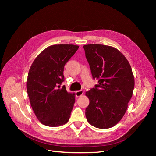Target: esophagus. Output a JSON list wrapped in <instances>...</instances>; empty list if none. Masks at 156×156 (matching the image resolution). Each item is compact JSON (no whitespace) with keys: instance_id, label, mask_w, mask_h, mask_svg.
I'll list each match as a JSON object with an SVG mask.
<instances>
[{"instance_id":"1","label":"esophagus","mask_w":156,"mask_h":156,"mask_svg":"<svg viewBox=\"0 0 156 156\" xmlns=\"http://www.w3.org/2000/svg\"><path fill=\"white\" fill-rule=\"evenodd\" d=\"M83 93H84V92H83V90H78L77 92H75V96L80 97L83 95Z\"/></svg>"}]
</instances>
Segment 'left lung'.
Masks as SVG:
<instances>
[{
  "mask_svg": "<svg viewBox=\"0 0 156 156\" xmlns=\"http://www.w3.org/2000/svg\"><path fill=\"white\" fill-rule=\"evenodd\" d=\"M83 48L92 78L98 79V84L86 92L90 100L87 119L98 128H110L124 116L133 94L135 80L131 66L112 47L89 44Z\"/></svg>",
  "mask_w": 156,
  "mask_h": 156,
  "instance_id": "8db88e82",
  "label": "left lung"
}]
</instances>
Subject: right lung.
Instances as JSON below:
<instances>
[{
    "label": "right lung",
    "instance_id": "add662e5",
    "mask_svg": "<svg viewBox=\"0 0 156 156\" xmlns=\"http://www.w3.org/2000/svg\"><path fill=\"white\" fill-rule=\"evenodd\" d=\"M79 49L69 44L53 45L33 62L28 74L27 90L30 105L41 124L56 127L67 123L75 103V94L65 85V64Z\"/></svg>",
    "mask_w": 156,
    "mask_h": 156
}]
</instances>
